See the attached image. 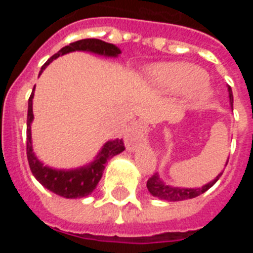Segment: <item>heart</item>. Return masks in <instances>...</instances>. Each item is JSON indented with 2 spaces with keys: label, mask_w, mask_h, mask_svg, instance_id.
<instances>
[{
  "label": "heart",
  "mask_w": 253,
  "mask_h": 253,
  "mask_svg": "<svg viewBox=\"0 0 253 253\" xmlns=\"http://www.w3.org/2000/svg\"><path fill=\"white\" fill-rule=\"evenodd\" d=\"M147 76L152 84L163 90L172 92H186L195 90V101H205L210 95V91L205 86L208 80L207 73L193 64H154L147 69Z\"/></svg>",
  "instance_id": "heart-1"
}]
</instances>
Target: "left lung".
<instances>
[{"instance_id": "left-lung-1", "label": "left lung", "mask_w": 253, "mask_h": 253, "mask_svg": "<svg viewBox=\"0 0 253 253\" xmlns=\"http://www.w3.org/2000/svg\"><path fill=\"white\" fill-rule=\"evenodd\" d=\"M228 92H229V104L231 107L233 109V93H232L231 86H228ZM228 163V161H227ZM225 163V166H227ZM223 175V171L214 178L213 181L208 182L207 185L202 187H196V189H185V187H175L171 185H167L162 178L160 177L158 173H154L147 181V189L149 193L156 198H160L162 200H167V202H181V200H187V199H193L196 196L202 195L205 191L210 189L215 184L219 177Z\"/></svg>"}]
</instances>
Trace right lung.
I'll use <instances>...</instances> for the list:
<instances>
[{"label": "right lung", "mask_w": 253, "mask_h": 253, "mask_svg": "<svg viewBox=\"0 0 253 253\" xmlns=\"http://www.w3.org/2000/svg\"><path fill=\"white\" fill-rule=\"evenodd\" d=\"M76 50L90 51V53L104 55V57H118L122 53L116 45L102 42L100 39L77 40L75 43H71L69 45L60 49L54 55H51L44 63V66L42 67L40 73L43 72L50 62H53V59L58 58L59 55L67 54V53ZM34 90L35 86L33 88L30 97H29L28 123H26V125H28L26 126V156H28L29 166H30L33 175L45 189L66 199L84 198V196L90 195L96 189L99 181L101 180L102 172H104L105 165H106L107 161L113 158L114 156H116V154L122 153L125 149L124 142H123V139L109 140V142L105 143L101 151L99 152V154L96 156V158L90 165L80 167V169H51V167L44 166L33 152V144H31V122L34 119V114H33Z\"/></svg>", "instance_id": "right-lung-1"}]
</instances>
